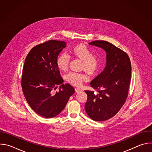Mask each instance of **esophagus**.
Wrapping results in <instances>:
<instances>
[{
	"label": "esophagus",
	"instance_id": "obj_1",
	"mask_svg": "<svg viewBox=\"0 0 152 152\" xmlns=\"http://www.w3.org/2000/svg\"><path fill=\"white\" fill-rule=\"evenodd\" d=\"M75 91H76V93H79V92L82 91V89H80L79 88H75Z\"/></svg>",
	"mask_w": 152,
	"mask_h": 152
}]
</instances>
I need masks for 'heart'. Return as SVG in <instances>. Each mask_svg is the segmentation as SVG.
I'll return each mask as SVG.
<instances>
[{
  "label": "heart",
  "mask_w": 152,
  "mask_h": 152,
  "mask_svg": "<svg viewBox=\"0 0 152 152\" xmlns=\"http://www.w3.org/2000/svg\"><path fill=\"white\" fill-rule=\"evenodd\" d=\"M71 53L83 61L82 67L90 74L96 73L102 67L100 59L93 56V52L85 46L77 45L72 49ZM70 59V55L67 53H61L56 59L58 68L62 70H67ZM66 79L70 83L79 86L87 79V76L83 73L70 72L66 75Z\"/></svg>",
  "instance_id": "heart-1"
}]
</instances>
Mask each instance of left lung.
<instances>
[{
	"label": "left lung",
	"mask_w": 152,
	"mask_h": 152,
	"mask_svg": "<svg viewBox=\"0 0 152 152\" xmlns=\"http://www.w3.org/2000/svg\"><path fill=\"white\" fill-rule=\"evenodd\" d=\"M89 45L106 53L104 70L90 82L97 93L85 91L88 96L86 113L92 120L102 121L114 117L125 103L131 79V63L126 52L109 42L97 40Z\"/></svg>",
	"instance_id": "8db88e82"
}]
</instances>
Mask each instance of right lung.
<instances>
[{
  "label": "right lung",
  "mask_w": 152,
  "mask_h": 152,
  "mask_svg": "<svg viewBox=\"0 0 152 152\" xmlns=\"http://www.w3.org/2000/svg\"><path fill=\"white\" fill-rule=\"evenodd\" d=\"M66 42L49 40L34 47L28 54L23 68L21 87L29 105L37 114L45 118L58 115L66 107L75 91L64 84L56 59ZM61 84L59 91L55 92Z\"/></svg>",
  "instance_id": "right-lung-1"
}]
</instances>
